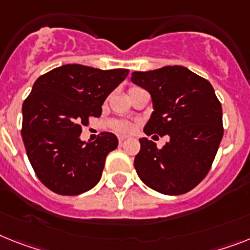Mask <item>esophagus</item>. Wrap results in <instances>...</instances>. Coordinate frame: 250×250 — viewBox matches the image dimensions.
Wrapping results in <instances>:
<instances>
[{
    "mask_svg": "<svg viewBox=\"0 0 250 250\" xmlns=\"http://www.w3.org/2000/svg\"><path fill=\"white\" fill-rule=\"evenodd\" d=\"M125 138H127V137H125V136H119V137H118V141H119V144H123V142H125Z\"/></svg>",
    "mask_w": 250,
    "mask_h": 250,
    "instance_id": "34e87169",
    "label": "esophagus"
}]
</instances>
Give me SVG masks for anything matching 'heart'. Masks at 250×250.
I'll list each match as a JSON object with an SVG mask.
<instances>
[{
    "label": "heart",
    "mask_w": 250,
    "mask_h": 250,
    "mask_svg": "<svg viewBox=\"0 0 250 250\" xmlns=\"http://www.w3.org/2000/svg\"><path fill=\"white\" fill-rule=\"evenodd\" d=\"M113 128L115 131L121 132V133H129V132L133 131V125L129 123V122H115L114 125H113Z\"/></svg>",
    "instance_id": "1"
}]
</instances>
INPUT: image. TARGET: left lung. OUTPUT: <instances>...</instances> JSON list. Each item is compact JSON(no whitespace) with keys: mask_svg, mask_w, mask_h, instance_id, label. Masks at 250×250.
I'll return each mask as SVG.
<instances>
[{"mask_svg":"<svg viewBox=\"0 0 250 250\" xmlns=\"http://www.w3.org/2000/svg\"><path fill=\"white\" fill-rule=\"evenodd\" d=\"M131 81L151 95L146 135L169 136L163 148L140 138L135 157L140 179L167 196L189 192L208 173L221 142L222 108L212 85L183 66L133 72Z\"/></svg>","mask_w":250,"mask_h":250,"instance_id":"obj_1","label":"left lung"}]
</instances>
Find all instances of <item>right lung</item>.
I'll use <instances>...</instances> for the list:
<instances>
[{
    "label": "right lung",
    "mask_w": 250,
    "mask_h": 250,
    "mask_svg": "<svg viewBox=\"0 0 250 250\" xmlns=\"http://www.w3.org/2000/svg\"><path fill=\"white\" fill-rule=\"evenodd\" d=\"M128 72L63 64L34 83L22 104L21 136L37 177L50 190L77 196L98 184L118 138L103 132L86 144L80 135L90 117H100L103 103Z\"/></svg>",
    "instance_id": "1"
}]
</instances>
